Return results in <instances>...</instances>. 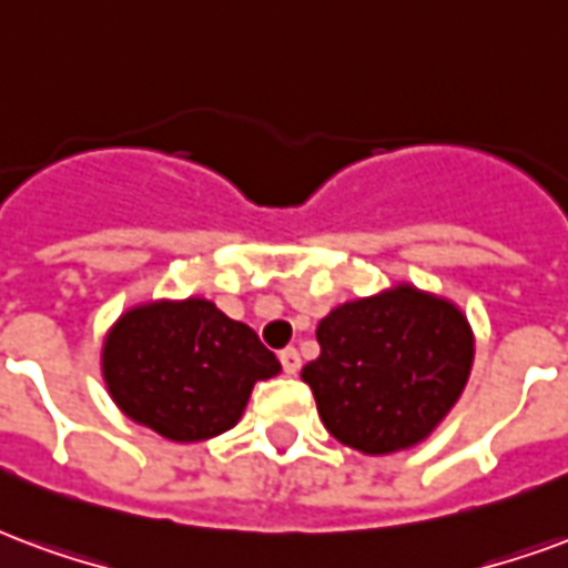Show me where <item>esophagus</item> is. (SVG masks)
I'll use <instances>...</instances> for the list:
<instances>
[{"mask_svg": "<svg viewBox=\"0 0 568 568\" xmlns=\"http://www.w3.org/2000/svg\"><path fill=\"white\" fill-rule=\"evenodd\" d=\"M280 361H283V369L288 376H295L297 369H301V355H297V348H283V352H280Z\"/></svg>", "mask_w": 568, "mask_h": 568, "instance_id": "obj_1", "label": "esophagus"}]
</instances>
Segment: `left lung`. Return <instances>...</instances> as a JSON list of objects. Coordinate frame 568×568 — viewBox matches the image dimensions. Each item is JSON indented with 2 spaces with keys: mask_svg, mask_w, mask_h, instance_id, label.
Wrapping results in <instances>:
<instances>
[{
  "mask_svg": "<svg viewBox=\"0 0 568 568\" xmlns=\"http://www.w3.org/2000/svg\"><path fill=\"white\" fill-rule=\"evenodd\" d=\"M316 337L322 352L301 379L327 434L361 455L424 443L460 400L476 358L464 310L413 283L334 306Z\"/></svg>",
  "mask_w": 568,
  "mask_h": 568,
  "instance_id": "8db88e82",
  "label": "left lung"
}]
</instances>
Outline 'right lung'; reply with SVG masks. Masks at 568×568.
Masks as SVG:
<instances>
[{
    "mask_svg": "<svg viewBox=\"0 0 568 568\" xmlns=\"http://www.w3.org/2000/svg\"><path fill=\"white\" fill-rule=\"evenodd\" d=\"M280 369L258 334L207 297L129 306L102 343V379L116 409L171 443L231 430L252 385Z\"/></svg>",
    "mask_w": 568,
    "mask_h": 568,
    "instance_id": "right-lung-1",
    "label": "right lung"
}]
</instances>
